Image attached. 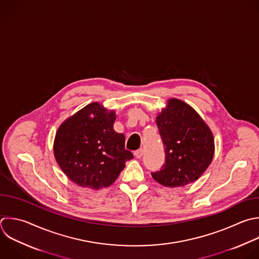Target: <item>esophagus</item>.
Listing matches in <instances>:
<instances>
[{
	"instance_id": "esophagus-1",
	"label": "esophagus",
	"mask_w": 259,
	"mask_h": 259,
	"mask_svg": "<svg viewBox=\"0 0 259 259\" xmlns=\"http://www.w3.org/2000/svg\"><path fill=\"white\" fill-rule=\"evenodd\" d=\"M143 149H140V150H138V151H136L135 152V156L138 158V159H141L142 157H143Z\"/></svg>"
}]
</instances>
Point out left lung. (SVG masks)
Masks as SVG:
<instances>
[{
  "mask_svg": "<svg viewBox=\"0 0 259 259\" xmlns=\"http://www.w3.org/2000/svg\"><path fill=\"white\" fill-rule=\"evenodd\" d=\"M156 123L165 147V164L152 177L166 187H180L196 181L210 165L213 136L200 115L177 98L167 100Z\"/></svg>",
  "mask_w": 259,
  "mask_h": 259,
  "instance_id": "8db88e82",
  "label": "left lung"
}]
</instances>
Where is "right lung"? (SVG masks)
<instances>
[{
  "instance_id": "1",
  "label": "right lung",
  "mask_w": 259,
  "mask_h": 259,
  "mask_svg": "<svg viewBox=\"0 0 259 259\" xmlns=\"http://www.w3.org/2000/svg\"><path fill=\"white\" fill-rule=\"evenodd\" d=\"M114 110L93 102L68 117L58 128L55 158L77 185L91 189L110 186L134 158L125 150V138L113 130Z\"/></svg>"
}]
</instances>
